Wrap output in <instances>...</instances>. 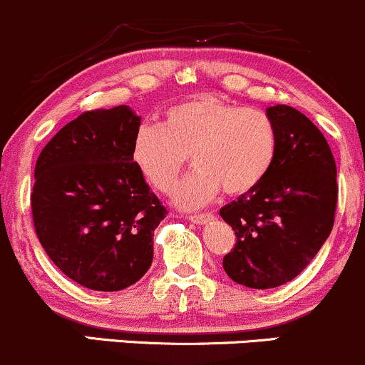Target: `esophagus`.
Masks as SVG:
<instances>
[{
	"instance_id": "obj_1",
	"label": "esophagus",
	"mask_w": 365,
	"mask_h": 365,
	"mask_svg": "<svg viewBox=\"0 0 365 365\" xmlns=\"http://www.w3.org/2000/svg\"><path fill=\"white\" fill-rule=\"evenodd\" d=\"M215 216L211 215V213H204V215H190L189 216V220L192 223H195V225H204V223H207V222H211V220H213Z\"/></svg>"
}]
</instances>
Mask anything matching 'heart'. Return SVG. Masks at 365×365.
<instances>
[{
	"label": "heart",
	"instance_id": "1",
	"mask_svg": "<svg viewBox=\"0 0 365 365\" xmlns=\"http://www.w3.org/2000/svg\"><path fill=\"white\" fill-rule=\"evenodd\" d=\"M277 142L265 110L199 93L168 107L161 126L138 128L131 161L155 190L168 192L190 154L195 170L175 187L173 201L195 210L222 189L228 195L255 189L274 163Z\"/></svg>",
	"mask_w": 365,
	"mask_h": 365
}]
</instances>
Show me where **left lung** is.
<instances>
[{"instance_id": "left-lung-1", "label": "left lung", "mask_w": 365, "mask_h": 365, "mask_svg": "<svg viewBox=\"0 0 365 365\" xmlns=\"http://www.w3.org/2000/svg\"><path fill=\"white\" fill-rule=\"evenodd\" d=\"M277 152L265 178L220 215L234 228L235 246L223 258L234 282L270 289L305 270L334 225L338 183L327 140L305 114L268 107Z\"/></svg>"}]
</instances>
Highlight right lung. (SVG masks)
<instances>
[{
    "instance_id": "add662e5",
    "label": "right lung",
    "mask_w": 365,
    "mask_h": 365,
    "mask_svg": "<svg viewBox=\"0 0 365 365\" xmlns=\"http://www.w3.org/2000/svg\"><path fill=\"white\" fill-rule=\"evenodd\" d=\"M140 119L128 106L83 112L36 161V234L51 262L88 289L121 291L142 279L168 215L131 161Z\"/></svg>"
}]
</instances>
